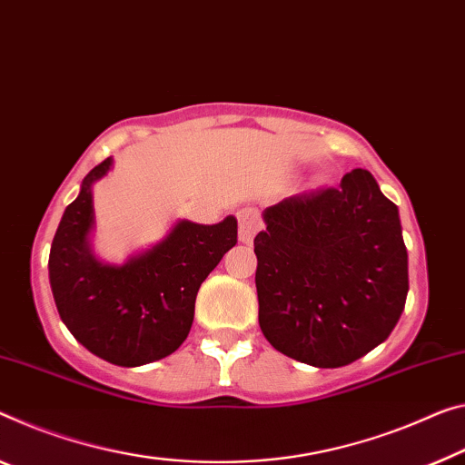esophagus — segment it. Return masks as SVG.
I'll use <instances>...</instances> for the list:
<instances>
[{"label": "esophagus", "mask_w": 465, "mask_h": 465, "mask_svg": "<svg viewBox=\"0 0 465 465\" xmlns=\"http://www.w3.org/2000/svg\"><path fill=\"white\" fill-rule=\"evenodd\" d=\"M262 228V220L257 216V212L247 208L239 212V239L241 242H252L255 232Z\"/></svg>", "instance_id": "1"}]
</instances>
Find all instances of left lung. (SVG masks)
Returning a JSON list of instances; mask_svg holds the SVG:
<instances>
[{
	"mask_svg": "<svg viewBox=\"0 0 465 465\" xmlns=\"http://www.w3.org/2000/svg\"><path fill=\"white\" fill-rule=\"evenodd\" d=\"M253 239L260 328L276 351L341 368L387 341L405 307L397 205L368 170L282 199Z\"/></svg>",
	"mask_w": 465,
	"mask_h": 465,
	"instance_id": "left-lung-1",
	"label": "left lung"
}]
</instances>
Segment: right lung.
Instances as JSON below:
<instances>
[{
  "instance_id": "add662e5",
  "label": "right lung",
  "mask_w": 465,
  "mask_h": 465,
  "mask_svg": "<svg viewBox=\"0 0 465 465\" xmlns=\"http://www.w3.org/2000/svg\"><path fill=\"white\" fill-rule=\"evenodd\" d=\"M110 166L112 158L97 163L64 212L49 252V282L73 337L102 360L134 368L174 353L187 339L199 287L237 245V220L212 226L183 220L147 253L105 266L87 239L91 187Z\"/></svg>"
}]
</instances>
